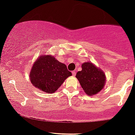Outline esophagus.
Instances as JSON below:
<instances>
[{"label":"esophagus","mask_w":135,"mask_h":135,"mask_svg":"<svg viewBox=\"0 0 135 135\" xmlns=\"http://www.w3.org/2000/svg\"><path fill=\"white\" fill-rule=\"evenodd\" d=\"M72 75H73V76H75L76 72L75 71H72Z\"/></svg>","instance_id":"obj_1"}]
</instances>
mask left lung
<instances>
[{"mask_svg":"<svg viewBox=\"0 0 135 135\" xmlns=\"http://www.w3.org/2000/svg\"><path fill=\"white\" fill-rule=\"evenodd\" d=\"M81 68V71L77 73L76 77L85 92L89 96H93L100 92L105 84V74L89 62L83 64Z\"/></svg>","mask_w":135,"mask_h":135,"instance_id":"8db88e82","label":"left lung"}]
</instances>
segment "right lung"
Returning a JSON list of instances; mask_svg holds the SVG:
<instances>
[{"label": "right lung", "instance_id": "1", "mask_svg": "<svg viewBox=\"0 0 135 135\" xmlns=\"http://www.w3.org/2000/svg\"><path fill=\"white\" fill-rule=\"evenodd\" d=\"M64 64L52 55H41L35 61L30 73L31 82L46 93H54L68 77L71 76Z\"/></svg>", "mask_w": 135, "mask_h": 135}]
</instances>
